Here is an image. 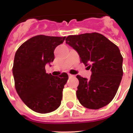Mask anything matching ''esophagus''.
I'll use <instances>...</instances> for the list:
<instances>
[{
  "instance_id": "1",
  "label": "esophagus",
  "mask_w": 133,
  "mask_h": 133,
  "mask_svg": "<svg viewBox=\"0 0 133 133\" xmlns=\"http://www.w3.org/2000/svg\"><path fill=\"white\" fill-rule=\"evenodd\" d=\"M69 75V77H70V78H73V77H75V75H71V74H69L68 75Z\"/></svg>"
}]
</instances>
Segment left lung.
Segmentation results:
<instances>
[{
  "label": "left lung",
  "instance_id": "left-lung-1",
  "mask_svg": "<svg viewBox=\"0 0 133 133\" xmlns=\"http://www.w3.org/2000/svg\"><path fill=\"white\" fill-rule=\"evenodd\" d=\"M65 42L75 49L80 62L91 69L89 79L77 75L79 85L76 96L80 104L98 109L115 97L123 76V57L116 45L98 33L69 35Z\"/></svg>",
  "mask_w": 133,
  "mask_h": 133
}]
</instances>
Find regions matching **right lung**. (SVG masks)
<instances>
[{"instance_id":"1","label":"right lung","mask_w":133,"mask_h":133,"mask_svg":"<svg viewBox=\"0 0 133 133\" xmlns=\"http://www.w3.org/2000/svg\"><path fill=\"white\" fill-rule=\"evenodd\" d=\"M65 38L35 36L16 51L12 69L16 91L25 105L37 112H51L61 104L68 75L66 73L58 76L48 74L45 66L54 60L55 49Z\"/></svg>"}]
</instances>
